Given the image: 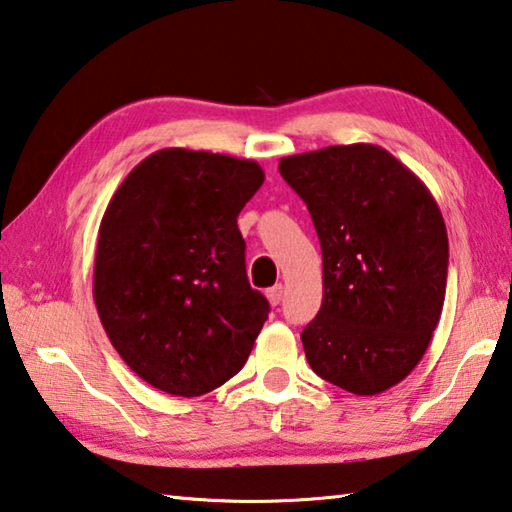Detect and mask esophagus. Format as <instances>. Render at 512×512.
<instances>
[{
	"instance_id": "esophagus-1",
	"label": "esophagus",
	"mask_w": 512,
	"mask_h": 512,
	"mask_svg": "<svg viewBox=\"0 0 512 512\" xmlns=\"http://www.w3.org/2000/svg\"><path fill=\"white\" fill-rule=\"evenodd\" d=\"M266 297H268L270 304L279 306V304H282V299H284V286L277 284V286H273V288H268V290H266Z\"/></svg>"
}]
</instances>
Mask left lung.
I'll use <instances>...</instances> for the list:
<instances>
[{"mask_svg": "<svg viewBox=\"0 0 512 512\" xmlns=\"http://www.w3.org/2000/svg\"><path fill=\"white\" fill-rule=\"evenodd\" d=\"M279 173L322 244V308L302 330L308 364L353 395L384 393L419 364L442 317V210L413 170L375 144L290 155Z\"/></svg>", "mask_w": 512, "mask_h": 512, "instance_id": "left-lung-1", "label": "left lung"}]
</instances>
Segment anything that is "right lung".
Segmentation results:
<instances>
[{
    "mask_svg": "<svg viewBox=\"0 0 512 512\" xmlns=\"http://www.w3.org/2000/svg\"><path fill=\"white\" fill-rule=\"evenodd\" d=\"M262 184L253 159L162 148L110 197L95 250L97 313L130 370L168 395L226 384L268 319L237 228Z\"/></svg>",
    "mask_w": 512,
    "mask_h": 512,
    "instance_id": "add662e5",
    "label": "right lung"
}]
</instances>
